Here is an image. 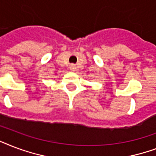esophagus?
<instances>
[{
    "instance_id": "esophagus-1",
    "label": "esophagus",
    "mask_w": 156,
    "mask_h": 156,
    "mask_svg": "<svg viewBox=\"0 0 156 156\" xmlns=\"http://www.w3.org/2000/svg\"><path fill=\"white\" fill-rule=\"evenodd\" d=\"M69 69H70L72 71H74L76 69V66H74V65H70V66H69Z\"/></svg>"
}]
</instances>
